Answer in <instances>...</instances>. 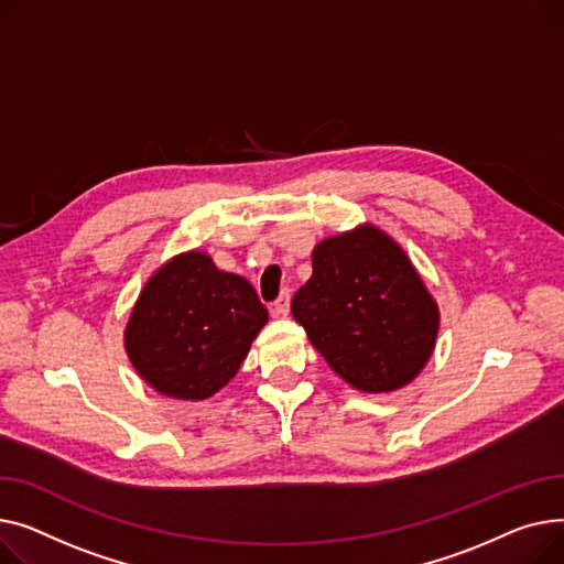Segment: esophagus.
I'll return each mask as SVG.
<instances>
[{
	"label": "esophagus",
	"instance_id": "1",
	"mask_svg": "<svg viewBox=\"0 0 564 564\" xmlns=\"http://www.w3.org/2000/svg\"><path fill=\"white\" fill-rule=\"evenodd\" d=\"M289 310H291V291H289V289H284V291L280 293L278 301L273 303L271 312H273L275 316H286V314H289Z\"/></svg>",
	"mask_w": 564,
	"mask_h": 564
}]
</instances>
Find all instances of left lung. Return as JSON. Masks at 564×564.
Returning a JSON list of instances; mask_svg holds the SVG:
<instances>
[{
    "label": "left lung",
    "mask_w": 564,
    "mask_h": 564,
    "mask_svg": "<svg viewBox=\"0 0 564 564\" xmlns=\"http://www.w3.org/2000/svg\"><path fill=\"white\" fill-rule=\"evenodd\" d=\"M293 318L339 378L382 393L412 382L435 350L440 307L405 250L376 225L321 241Z\"/></svg>",
    "instance_id": "left-lung-1"
}]
</instances>
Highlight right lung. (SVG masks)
<instances>
[{
	"label": "right lung",
	"instance_id": "1",
	"mask_svg": "<svg viewBox=\"0 0 564 564\" xmlns=\"http://www.w3.org/2000/svg\"><path fill=\"white\" fill-rule=\"evenodd\" d=\"M267 321L269 312L246 278L218 271L209 254L191 250L145 282L124 348L159 393L205 401L237 376Z\"/></svg>",
	"mask_w": 564,
	"mask_h": 564
}]
</instances>
